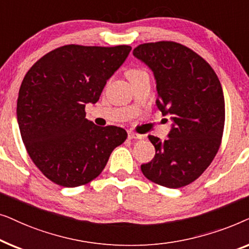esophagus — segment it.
Listing matches in <instances>:
<instances>
[{
    "label": "esophagus",
    "instance_id": "obj_1",
    "mask_svg": "<svg viewBox=\"0 0 249 249\" xmlns=\"http://www.w3.org/2000/svg\"><path fill=\"white\" fill-rule=\"evenodd\" d=\"M128 138L129 139H142V135L136 134L134 131H128Z\"/></svg>",
    "mask_w": 249,
    "mask_h": 249
}]
</instances>
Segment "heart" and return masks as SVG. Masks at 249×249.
Listing matches in <instances>:
<instances>
[{
    "instance_id": "b5f03b06",
    "label": "heart",
    "mask_w": 249,
    "mask_h": 249,
    "mask_svg": "<svg viewBox=\"0 0 249 249\" xmlns=\"http://www.w3.org/2000/svg\"><path fill=\"white\" fill-rule=\"evenodd\" d=\"M141 73H145V72L141 69H131L127 72V76H128L129 79H130V78L135 77V76H138V74H141Z\"/></svg>"
}]
</instances>
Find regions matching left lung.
Instances as JSON below:
<instances>
[{
  "mask_svg": "<svg viewBox=\"0 0 249 249\" xmlns=\"http://www.w3.org/2000/svg\"><path fill=\"white\" fill-rule=\"evenodd\" d=\"M135 57L154 74L156 107L172 120L168 139L148 136L155 147L141 165L151 181L180 188L195 181L219 151L224 127V96L216 73L203 57L175 42L142 44Z\"/></svg>",
  "mask_w": 249,
  "mask_h": 249,
  "instance_id": "obj_1",
  "label": "left lung"
}]
</instances>
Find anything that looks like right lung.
I'll return each instance as SVG.
<instances>
[{
	"mask_svg": "<svg viewBox=\"0 0 249 249\" xmlns=\"http://www.w3.org/2000/svg\"><path fill=\"white\" fill-rule=\"evenodd\" d=\"M131 47L66 45L51 51L23 78L17 120L27 152L46 178L78 187L100 176L124 129L98 127L86 119V104L100 100L107 81Z\"/></svg>",
	"mask_w": 249,
	"mask_h": 249,
	"instance_id": "right-lung-1",
	"label": "right lung"
}]
</instances>
